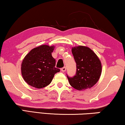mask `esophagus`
I'll use <instances>...</instances> for the list:
<instances>
[{"label": "esophagus", "instance_id": "34e87169", "mask_svg": "<svg viewBox=\"0 0 125 125\" xmlns=\"http://www.w3.org/2000/svg\"><path fill=\"white\" fill-rule=\"evenodd\" d=\"M66 68L65 67H63V68H62L61 69V71L62 72H65L66 71Z\"/></svg>", "mask_w": 125, "mask_h": 125}]
</instances>
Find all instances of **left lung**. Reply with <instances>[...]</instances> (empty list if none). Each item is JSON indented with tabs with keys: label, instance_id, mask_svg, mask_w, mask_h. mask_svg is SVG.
<instances>
[{
	"label": "left lung",
	"instance_id": "obj_1",
	"mask_svg": "<svg viewBox=\"0 0 125 125\" xmlns=\"http://www.w3.org/2000/svg\"><path fill=\"white\" fill-rule=\"evenodd\" d=\"M72 52L76 62L77 72L73 77L67 76L70 85L80 91L91 88L101 74L100 60L91 49L85 46L72 47Z\"/></svg>",
	"mask_w": 125,
	"mask_h": 125
}]
</instances>
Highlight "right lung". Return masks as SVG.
Here are the masks:
<instances>
[{
	"label": "right lung",
	"mask_w": 125,
	"mask_h": 125,
	"mask_svg": "<svg viewBox=\"0 0 125 125\" xmlns=\"http://www.w3.org/2000/svg\"><path fill=\"white\" fill-rule=\"evenodd\" d=\"M54 46L42 45L30 51L21 65V75L29 85L37 89L47 86L60 70L55 68L56 60L52 56Z\"/></svg>",
	"instance_id": "right-lung-1"
}]
</instances>
